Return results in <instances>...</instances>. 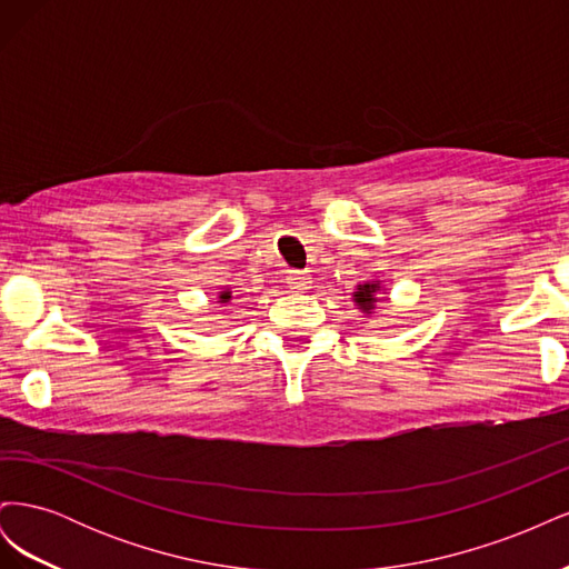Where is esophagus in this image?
Wrapping results in <instances>:
<instances>
[{"label": "esophagus", "instance_id": "34e87169", "mask_svg": "<svg viewBox=\"0 0 569 569\" xmlns=\"http://www.w3.org/2000/svg\"><path fill=\"white\" fill-rule=\"evenodd\" d=\"M287 284H289V289L303 291V289L311 287V274L303 272V270H289L287 272Z\"/></svg>", "mask_w": 569, "mask_h": 569}]
</instances>
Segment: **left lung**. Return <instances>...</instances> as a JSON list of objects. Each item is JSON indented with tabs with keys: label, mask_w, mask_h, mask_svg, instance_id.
<instances>
[{
	"label": "left lung",
	"mask_w": 569,
	"mask_h": 569,
	"mask_svg": "<svg viewBox=\"0 0 569 569\" xmlns=\"http://www.w3.org/2000/svg\"><path fill=\"white\" fill-rule=\"evenodd\" d=\"M380 291V282H366V284H358V291H353V301L360 306V311L370 313L375 308V295Z\"/></svg>",
	"instance_id": "left-lung-1"
}]
</instances>
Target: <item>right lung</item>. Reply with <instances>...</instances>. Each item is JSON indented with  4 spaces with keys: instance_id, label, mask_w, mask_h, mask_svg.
Masks as SVG:
<instances>
[{
    "instance_id": "add662e5",
    "label": "right lung",
    "mask_w": 569,
    "mask_h": 569,
    "mask_svg": "<svg viewBox=\"0 0 569 569\" xmlns=\"http://www.w3.org/2000/svg\"><path fill=\"white\" fill-rule=\"evenodd\" d=\"M230 299H232L230 291H220V303H226V301H230Z\"/></svg>"
}]
</instances>
